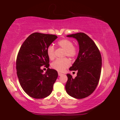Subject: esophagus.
Here are the masks:
<instances>
[{"label": "esophagus", "instance_id": "esophagus-1", "mask_svg": "<svg viewBox=\"0 0 120 120\" xmlns=\"http://www.w3.org/2000/svg\"><path fill=\"white\" fill-rule=\"evenodd\" d=\"M62 73H58V75H59V76H60V75H62Z\"/></svg>", "mask_w": 120, "mask_h": 120}]
</instances>
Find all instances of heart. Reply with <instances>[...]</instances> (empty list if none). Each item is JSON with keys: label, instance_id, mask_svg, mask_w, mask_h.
Wrapping results in <instances>:
<instances>
[{"label": "heart", "instance_id": "obj_1", "mask_svg": "<svg viewBox=\"0 0 120 120\" xmlns=\"http://www.w3.org/2000/svg\"><path fill=\"white\" fill-rule=\"evenodd\" d=\"M57 45L59 47L64 49L65 50L64 53V56H68V57L73 58L75 57L78 54V49L76 47L73 46V43L71 40L68 39H64L59 41L57 43ZM47 55L49 57L50 59H54L55 57V48L53 46H49L48 47ZM71 65V61L68 58L59 59L56 60L52 63L51 67L57 71L62 72L65 69L68 68Z\"/></svg>", "mask_w": 120, "mask_h": 120}]
</instances>
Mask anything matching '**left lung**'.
I'll return each instance as SVG.
<instances>
[{
    "instance_id": "left-lung-1",
    "label": "left lung",
    "mask_w": 120,
    "mask_h": 120,
    "mask_svg": "<svg viewBox=\"0 0 120 120\" xmlns=\"http://www.w3.org/2000/svg\"><path fill=\"white\" fill-rule=\"evenodd\" d=\"M75 38L79 45L77 59L70 71H77L73 78L67 74L68 81L65 90L68 95L76 99H83L90 95L95 90L99 81L101 71V56L94 42L83 33L67 35Z\"/></svg>"
}]
</instances>
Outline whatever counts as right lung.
<instances>
[{
    "instance_id": "add662e5",
    "label": "right lung",
    "mask_w": 120,
    "mask_h": 120,
    "mask_svg": "<svg viewBox=\"0 0 120 120\" xmlns=\"http://www.w3.org/2000/svg\"><path fill=\"white\" fill-rule=\"evenodd\" d=\"M57 37L52 34L34 33L24 41L18 53L16 71L20 85L26 93L35 99L45 98L53 90L57 71L49 68L48 47ZM45 65V74L41 69Z\"/></svg>"
}]
</instances>
